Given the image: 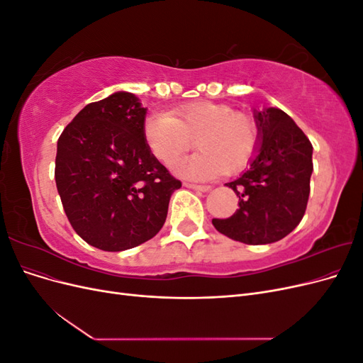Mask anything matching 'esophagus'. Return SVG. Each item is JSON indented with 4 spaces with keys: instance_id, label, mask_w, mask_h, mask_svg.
<instances>
[{
    "instance_id": "1",
    "label": "esophagus",
    "mask_w": 363,
    "mask_h": 363,
    "mask_svg": "<svg viewBox=\"0 0 363 363\" xmlns=\"http://www.w3.org/2000/svg\"><path fill=\"white\" fill-rule=\"evenodd\" d=\"M186 188L194 189V191H199V192H208L212 188L211 186H203V184H192V183H184Z\"/></svg>"
}]
</instances>
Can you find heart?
Returning <instances> with one entry per match:
<instances>
[{"label":"heart","instance_id":"obj_1","mask_svg":"<svg viewBox=\"0 0 363 363\" xmlns=\"http://www.w3.org/2000/svg\"><path fill=\"white\" fill-rule=\"evenodd\" d=\"M147 145L160 163L171 167L194 145L200 148L175 171L195 180L216 179L238 172L256 155L259 130L255 121L227 104L199 101L151 113L144 123Z\"/></svg>","mask_w":363,"mask_h":363}]
</instances>
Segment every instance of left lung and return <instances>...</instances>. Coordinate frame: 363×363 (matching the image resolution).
<instances>
[{
  "mask_svg": "<svg viewBox=\"0 0 363 363\" xmlns=\"http://www.w3.org/2000/svg\"><path fill=\"white\" fill-rule=\"evenodd\" d=\"M259 145L250 168L227 183L239 208L213 218L219 233L248 245L272 244L289 235L304 216L313 171L312 144L294 119L277 107L255 111Z\"/></svg>",
  "mask_w": 363,
  "mask_h": 363,
  "instance_id": "1",
  "label": "left lung"
}]
</instances>
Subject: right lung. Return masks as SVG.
<instances>
[{
	"label": "right lung",
	"instance_id": "obj_1",
	"mask_svg": "<svg viewBox=\"0 0 363 363\" xmlns=\"http://www.w3.org/2000/svg\"><path fill=\"white\" fill-rule=\"evenodd\" d=\"M145 115L136 95L115 92L82 108L57 140L54 175L65 213L103 251L155 238L182 188L147 145Z\"/></svg>",
	"mask_w": 363,
	"mask_h": 363
}]
</instances>
